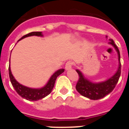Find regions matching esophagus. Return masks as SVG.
<instances>
[{"label":"esophagus","mask_w":129,"mask_h":129,"mask_svg":"<svg viewBox=\"0 0 129 129\" xmlns=\"http://www.w3.org/2000/svg\"><path fill=\"white\" fill-rule=\"evenodd\" d=\"M73 66V62H72L71 61H68L66 63V66H65V68L66 69V70H70L72 68Z\"/></svg>","instance_id":"esophagus-1"}]
</instances>
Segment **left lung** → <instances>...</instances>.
Listing matches in <instances>:
<instances>
[{"mask_svg":"<svg viewBox=\"0 0 129 129\" xmlns=\"http://www.w3.org/2000/svg\"><path fill=\"white\" fill-rule=\"evenodd\" d=\"M110 41H111L110 43L113 45V47L115 48V50L118 53L119 61V68L117 73L111 78L104 82H102L99 84H93L92 82L88 81L86 79H84V76L81 74V72L79 70H77L78 73L79 79L76 84V89L81 95L87 98H89L90 100H100L108 95L109 93H111L115 87L116 86L121 75V63H120V54H119V49L115 44L113 40L110 39Z\"/></svg>","mask_w":129,"mask_h":129,"instance_id":"obj_1","label":"left lung"}]
</instances>
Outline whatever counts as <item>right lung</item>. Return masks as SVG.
I'll use <instances>...</instances> for the list:
<instances>
[{"label":"right lung","instance_id":"add662e5","mask_svg":"<svg viewBox=\"0 0 129 129\" xmlns=\"http://www.w3.org/2000/svg\"><path fill=\"white\" fill-rule=\"evenodd\" d=\"M34 35H35V36H42L41 32H30L29 34L24 35L23 37H21V39H20L18 41L23 39L25 37L34 36ZM63 72H64V69H60V70H57L56 73L51 77V78L50 79V80H49L46 86H45L42 88H40V89H33V88H29L27 87L24 86L16 81V79L13 77L12 74L11 73L10 66H9V75H10V81L12 84V86L14 88V89L18 95L24 99L29 100V101H37V100H41L43 98L46 97L47 95H49L52 92V90L53 89L57 77L60 75Z\"/></svg>","mask_w":129,"mask_h":129}]
</instances>
